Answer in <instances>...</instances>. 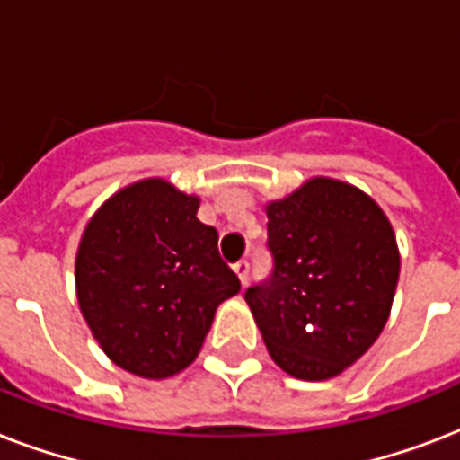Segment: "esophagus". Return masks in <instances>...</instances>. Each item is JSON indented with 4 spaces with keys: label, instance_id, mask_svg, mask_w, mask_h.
Masks as SVG:
<instances>
[{
    "label": "esophagus",
    "instance_id": "34e87169",
    "mask_svg": "<svg viewBox=\"0 0 460 460\" xmlns=\"http://www.w3.org/2000/svg\"><path fill=\"white\" fill-rule=\"evenodd\" d=\"M234 272L238 274V279H241V284H248V277H251V262L248 260H238L236 265H234Z\"/></svg>",
    "mask_w": 460,
    "mask_h": 460
}]
</instances>
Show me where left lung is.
Wrapping results in <instances>:
<instances>
[{
  "instance_id": "obj_1",
  "label": "left lung",
  "mask_w": 460,
  "mask_h": 460,
  "mask_svg": "<svg viewBox=\"0 0 460 460\" xmlns=\"http://www.w3.org/2000/svg\"><path fill=\"white\" fill-rule=\"evenodd\" d=\"M265 209L274 267L245 303L281 370L336 377L389 320L401 270L392 224L370 195L327 176Z\"/></svg>"
}]
</instances>
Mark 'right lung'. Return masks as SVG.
<instances>
[{"label": "right lung", "mask_w": 460, "mask_h": 460, "mask_svg": "<svg viewBox=\"0 0 460 460\" xmlns=\"http://www.w3.org/2000/svg\"><path fill=\"white\" fill-rule=\"evenodd\" d=\"M200 198L164 179L114 193L83 231L75 294L90 332L121 370L164 379L202 349L219 303L241 281L219 258Z\"/></svg>", "instance_id": "obj_1"}]
</instances>
